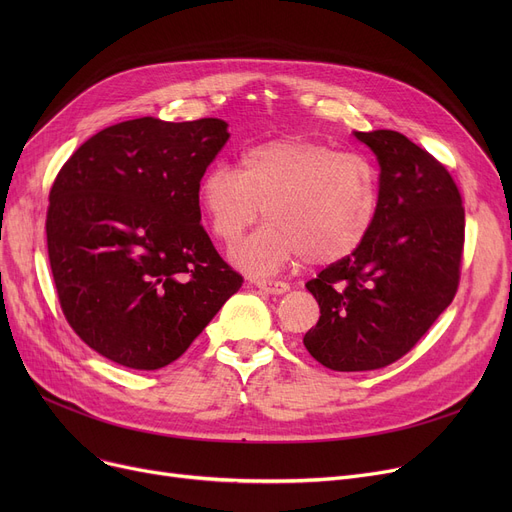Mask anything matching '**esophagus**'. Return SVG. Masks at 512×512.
I'll use <instances>...</instances> for the list:
<instances>
[{
    "label": "esophagus",
    "instance_id": "34e87169",
    "mask_svg": "<svg viewBox=\"0 0 512 512\" xmlns=\"http://www.w3.org/2000/svg\"><path fill=\"white\" fill-rule=\"evenodd\" d=\"M255 286L267 294H284L290 290L286 282H278V280H255Z\"/></svg>",
    "mask_w": 512,
    "mask_h": 512
}]
</instances>
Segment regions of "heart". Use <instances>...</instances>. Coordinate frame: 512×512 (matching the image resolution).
<instances>
[{
  "label": "heart",
  "mask_w": 512,
  "mask_h": 512,
  "mask_svg": "<svg viewBox=\"0 0 512 512\" xmlns=\"http://www.w3.org/2000/svg\"><path fill=\"white\" fill-rule=\"evenodd\" d=\"M199 203L213 236L236 247L261 218L270 220L234 253L249 274L270 276L307 257L328 265L351 257L380 209V178L359 153L311 139H276L247 147L236 170L209 168Z\"/></svg>",
  "instance_id": "b5f03b06"
}]
</instances>
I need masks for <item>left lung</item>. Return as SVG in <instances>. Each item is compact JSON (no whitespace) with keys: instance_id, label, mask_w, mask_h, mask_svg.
I'll return each instance as SVG.
<instances>
[{"instance_id":"8db88e82","label":"left lung","mask_w":512,"mask_h":512,"mask_svg":"<svg viewBox=\"0 0 512 512\" xmlns=\"http://www.w3.org/2000/svg\"><path fill=\"white\" fill-rule=\"evenodd\" d=\"M380 164V209L363 245L305 286L319 321L303 344L334 371H371L407 355L452 303L465 209L448 170L396 130L355 132Z\"/></svg>"}]
</instances>
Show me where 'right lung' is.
<instances>
[{
	"mask_svg": "<svg viewBox=\"0 0 512 512\" xmlns=\"http://www.w3.org/2000/svg\"><path fill=\"white\" fill-rule=\"evenodd\" d=\"M228 139L218 118L126 120L80 145L53 180V282L70 328L101 357L170 365L242 286L199 224V182Z\"/></svg>",
	"mask_w": 512,
	"mask_h": 512,
	"instance_id": "1",
	"label": "right lung"
}]
</instances>
